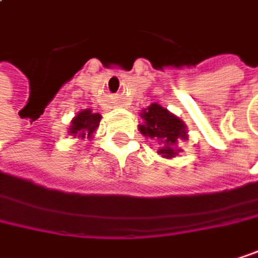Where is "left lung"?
<instances>
[{"mask_svg":"<svg viewBox=\"0 0 258 258\" xmlns=\"http://www.w3.org/2000/svg\"><path fill=\"white\" fill-rule=\"evenodd\" d=\"M144 123L139 125V132L150 139L160 142V148L157 150L159 154L163 157L171 159L177 156L180 148H177V142L186 141V126L183 120L177 116L170 113L167 108L160 107L159 104H151L148 108L142 111Z\"/></svg>","mask_w":258,"mask_h":258,"instance_id":"left-lung-1","label":"left lung"}]
</instances>
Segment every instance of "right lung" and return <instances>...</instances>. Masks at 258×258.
I'll return each instance as SVG.
<instances>
[{"instance_id":"right-lung-1","label":"right lung","mask_w":258,"mask_h":258,"mask_svg":"<svg viewBox=\"0 0 258 258\" xmlns=\"http://www.w3.org/2000/svg\"><path fill=\"white\" fill-rule=\"evenodd\" d=\"M101 122V114L99 113H91V110H82L79 111L69 128V133L78 138H91L93 133L96 132V128L99 126Z\"/></svg>"}]
</instances>
